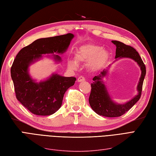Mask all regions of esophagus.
Segmentation results:
<instances>
[{
    "mask_svg": "<svg viewBox=\"0 0 156 156\" xmlns=\"http://www.w3.org/2000/svg\"><path fill=\"white\" fill-rule=\"evenodd\" d=\"M85 81V77H83V76H80V77H79V78L77 79L78 82H82V81Z\"/></svg>",
    "mask_w": 156,
    "mask_h": 156,
    "instance_id": "1",
    "label": "esophagus"
}]
</instances>
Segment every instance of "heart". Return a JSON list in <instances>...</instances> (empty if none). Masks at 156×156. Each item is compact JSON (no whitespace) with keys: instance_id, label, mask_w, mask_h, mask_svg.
Returning a JSON list of instances; mask_svg holds the SVG:
<instances>
[{"instance_id":"1","label":"heart","mask_w":156,"mask_h":156,"mask_svg":"<svg viewBox=\"0 0 156 156\" xmlns=\"http://www.w3.org/2000/svg\"><path fill=\"white\" fill-rule=\"evenodd\" d=\"M109 58L108 52L102 46L93 44L81 45L75 54V60H68V66L74 69L78 66L77 63H88L91 71H97L105 65Z\"/></svg>"}]
</instances>
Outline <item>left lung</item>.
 Instances as JSON below:
<instances>
[{"mask_svg":"<svg viewBox=\"0 0 156 156\" xmlns=\"http://www.w3.org/2000/svg\"><path fill=\"white\" fill-rule=\"evenodd\" d=\"M112 42L116 47V60L120 58H130L135 61L140 67L141 76L137 86V95L124 104L116 103L112 99L108 92L107 87L102 81V78L107 75L108 68L107 69H104L98 75L94 76L93 79V82L91 83V91L89 102L90 107L94 112L98 115L106 117H118L122 116L139 101L141 97L143 82L146 73V66L141 57L134 48L119 41L114 40L112 41Z\"/></svg>","mask_w":156,"mask_h":156,"instance_id":"8db88e82","label":"left lung"}]
</instances>
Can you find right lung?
<instances>
[{"label": "right lung", "instance_id": "obj_1", "mask_svg": "<svg viewBox=\"0 0 156 156\" xmlns=\"http://www.w3.org/2000/svg\"><path fill=\"white\" fill-rule=\"evenodd\" d=\"M73 37V34L69 33L37 39L22 48L15 58L10 73L16 98L34 115L48 116L58 111L64 94L74 85L76 78L52 73L45 80L36 82L29 74V67L42 58L44 54H53L48 57L61 62L62 58L58 54L66 51Z\"/></svg>", "mask_w": 156, "mask_h": 156}]
</instances>
